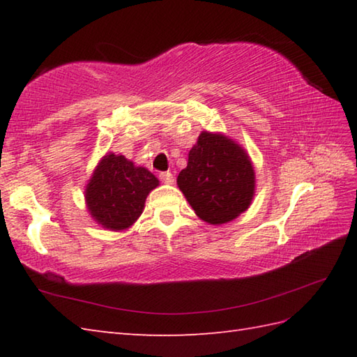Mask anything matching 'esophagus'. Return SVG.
Wrapping results in <instances>:
<instances>
[{
	"instance_id": "obj_1",
	"label": "esophagus",
	"mask_w": 357,
	"mask_h": 357,
	"mask_svg": "<svg viewBox=\"0 0 357 357\" xmlns=\"http://www.w3.org/2000/svg\"><path fill=\"white\" fill-rule=\"evenodd\" d=\"M159 176V179L162 181V183H165V184H173V174L170 173V172H161L158 174Z\"/></svg>"
}]
</instances>
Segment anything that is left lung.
<instances>
[{"instance_id":"left-lung-1","label":"left lung","mask_w":357,"mask_h":357,"mask_svg":"<svg viewBox=\"0 0 357 357\" xmlns=\"http://www.w3.org/2000/svg\"><path fill=\"white\" fill-rule=\"evenodd\" d=\"M178 187L201 219L224 224L248 208L255 193V170L236 142L202 132L179 173Z\"/></svg>"}]
</instances>
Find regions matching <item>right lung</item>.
I'll use <instances>...</instances> for the list:
<instances>
[{
  "mask_svg": "<svg viewBox=\"0 0 357 357\" xmlns=\"http://www.w3.org/2000/svg\"><path fill=\"white\" fill-rule=\"evenodd\" d=\"M158 184L155 174L135 167L123 155L104 156L86 188L90 215L104 229H128L141 216L147 195Z\"/></svg>",
  "mask_w": 357,
  "mask_h": 357,
  "instance_id": "1",
  "label": "right lung"
}]
</instances>
